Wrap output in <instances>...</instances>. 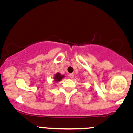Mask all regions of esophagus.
I'll use <instances>...</instances> for the list:
<instances>
[{"label":"esophagus","mask_w":133,"mask_h":133,"mask_svg":"<svg viewBox=\"0 0 133 133\" xmlns=\"http://www.w3.org/2000/svg\"><path fill=\"white\" fill-rule=\"evenodd\" d=\"M69 77L71 79H73L74 78V74H70L69 75Z\"/></svg>","instance_id":"esophagus-1"}]
</instances>
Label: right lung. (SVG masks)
I'll return each mask as SVG.
<instances>
[{
  "instance_id": "add662e5",
  "label": "right lung",
  "mask_w": 133,
  "mask_h": 133,
  "mask_svg": "<svg viewBox=\"0 0 133 133\" xmlns=\"http://www.w3.org/2000/svg\"><path fill=\"white\" fill-rule=\"evenodd\" d=\"M62 78H64V76L61 75L60 73H57V74H55V76H54V81L55 82L60 81L61 80Z\"/></svg>"
}]
</instances>
